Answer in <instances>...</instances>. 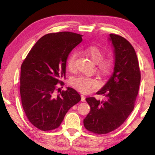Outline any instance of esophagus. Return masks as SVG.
I'll return each instance as SVG.
<instances>
[{"label": "esophagus", "instance_id": "34e87169", "mask_svg": "<svg viewBox=\"0 0 155 155\" xmlns=\"http://www.w3.org/2000/svg\"><path fill=\"white\" fill-rule=\"evenodd\" d=\"M81 101H82V102H85V96H84L83 94H82V95H81Z\"/></svg>", "mask_w": 155, "mask_h": 155}]
</instances>
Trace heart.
<instances>
[{"mask_svg":"<svg viewBox=\"0 0 155 155\" xmlns=\"http://www.w3.org/2000/svg\"><path fill=\"white\" fill-rule=\"evenodd\" d=\"M84 52L92 60L93 62L97 64V70L100 74L103 77H107L111 74L114 68V61L110 58L103 59V52L101 49L96 46H89L84 50ZM77 57V52H72L68 57L67 66L70 70H73L74 68ZM71 83L77 90L85 94L90 92L98 85V83L95 79L85 76H79L73 78Z\"/></svg>","mask_w":155,"mask_h":155,"instance_id":"1","label":"heart"}]
</instances>
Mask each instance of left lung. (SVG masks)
I'll list each match as a JSON object with an SVG mask.
<instances>
[{
    "label": "left lung",
    "mask_w": 155,
    "mask_h": 155,
    "mask_svg": "<svg viewBox=\"0 0 155 155\" xmlns=\"http://www.w3.org/2000/svg\"><path fill=\"white\" fill-rule=\"evenodd\" d=\"M114 48V72L94 97L86 98L90 111L83 120L84 127L97 134H106L120 127L134 109L140 87L141 74L137 54L133 46L122 37L110 34Z\"/></svg>",
    "instance_id": "8db88e82"
}]
</instances>
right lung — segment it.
<instances>
[{"mask_svg": "<svg viewBox=\"0 0 155 155\" xmlns=\"http://www.w3.org/2000/svg\"><path fill=\"white\" fill-rule=\"evenodd\" d=\"M82 35L72 32L48 33L37 41L21 65L20 96L30 122L41 130L58 128L65 114L81 101L74 89L54 94L57 83L65 77L70 52L82 41Z\"/></svg>", "mask_w": 155, "mask_h": 155, "instance_id": "right-lung-1", "label": "right lung"}]
</instances>
